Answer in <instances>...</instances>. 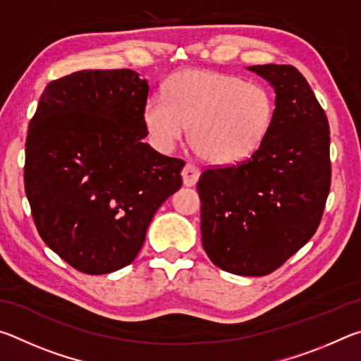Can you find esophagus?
Segmentation results:
<instances>
[{"label":"esophagus","instance_id":"obj_1","mask_svg":"<svg viewBox=\"0 0 361 361\" xmlns=\"http://www.w3.org/2000/svg\"><path fill=\"white\" fill-rule=\"evenodd\" d=\"M181 176H183V183H185V186H194L200 176V170L195 167L194 164H186L181 172Z\"/></svg>","mask_w":361,"mask_h":361}]
</instances>
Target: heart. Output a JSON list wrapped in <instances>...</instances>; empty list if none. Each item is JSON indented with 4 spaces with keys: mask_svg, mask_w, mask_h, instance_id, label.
Segmentation results:
<instances>
[{
    "mask_svg": "<svg viewBox=\"0 0 361 361\" xmlns=\"http://www.w3.org/2000/svg\"><path fill=\"white\" fill-rule=\"evenodd\" d=\"M274 99L261 84L218 71L186 70L164 84L162 94L143 109L152 145L170 151L188 129L189 145L216 166H229L253 154L274 121Z\"/></svg>",
    "mask_w": 361,
    "mask_h": 361,
    "instance_id": "heart-1",
    "label": "heart"
}]
</instances>
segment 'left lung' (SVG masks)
Segmentation results:
<instances>
[{
    "mask_svg": "<svg viewBox=\"0 0 361 361\" xmlns=\"http://www.w3.org/2000/svg\"><path fill=\"white\" fill-rule=\"evenodd\" d=\"M276 90L266 138L247 161L200 175V231L213 264L237 276L276 271L315 234L331 185L329 127L291 65H253Z\"/></svg>",
    "mask_w": 361,
    "mask_h": 361,
    "instance_id": "8db88e82",
    "label": "left lung"
}]
</instances>
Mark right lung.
Returning a JSON list of instances; mask_svg holds the SVG:
<instances>
[{"instance_id": "1", "label": "right lung", "mask_w": 361, "mask_h": 361, "mask_svg": "<svg viewBox=\"0 0 361 361\" xmlns=\"http://www.w3.org/2000/svg\"><path fill=\"white\" fill-rule=\"evenodd\" d=\"M148 92L133 70L76 71L47 84L30 121L23 178L36 229L84 274L129 266L181 188L185 162L143 142Z\"/></svg>"}]
</instances>
